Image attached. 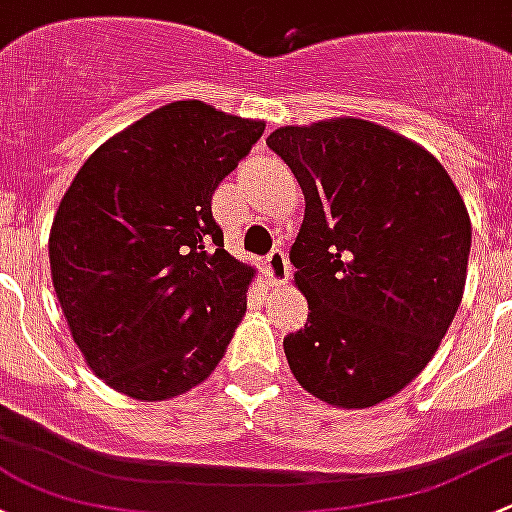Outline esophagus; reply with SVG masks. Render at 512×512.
<instances>
[{
  "label": "esophagus",
  "instance_id": "obj_1",
  "mask_svg": "<svg viewBox=\"0 0 512 512\" xmlns=\"http://www.w3.org/2000/svg\"><path fill=\"white\" fill-rule=\"evenodd\" d=\"M265 267H267V277H270V282L277 284V287L287 284L289 277H292V265H289V257L282 247H279V250H272L270 255H267Z\"/></svg>",
  "mask_w": 512,
  "mask_h": 512
}]
</instances>
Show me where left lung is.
<instances>
[{
	"label": "left lung",
	"instance_id": "8db88e82",
	"mask_svg": "<svg viewBox=\"0 0 512 512\" xmlns=\"http://www.w3.org/2000/svg\"><path fill=\"white\" fill-rule=\"evenodd\" d=\"M267 144L306 201L289 260L311 314L284 338L289 368L326 405H380L427 368L464 297V198L434 154L358 117L279 127Z\"/></svg>",
	"mask_w": 512,
	"mask_h": 512
}]
</instances>
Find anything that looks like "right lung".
<instances>
[{
	"mask_svg": "<svg viewBox=\"0 0 512 512\" xmlns=\"http://www.w3.org/2000/svg\"><path fill=\"white\" fill-rule=\"evenodd\" d=\"M265 132L201 100L149 112L100 144L48 235L75 346L112 390L161 402L201 385L247 309L255 267L223 247L211 198Z\"/></svg>",
	"mask_w": 512,
	"mask_h": 512,
	"instance_id": "add662e5",
	"label": "right lung"
}]
</instances>
